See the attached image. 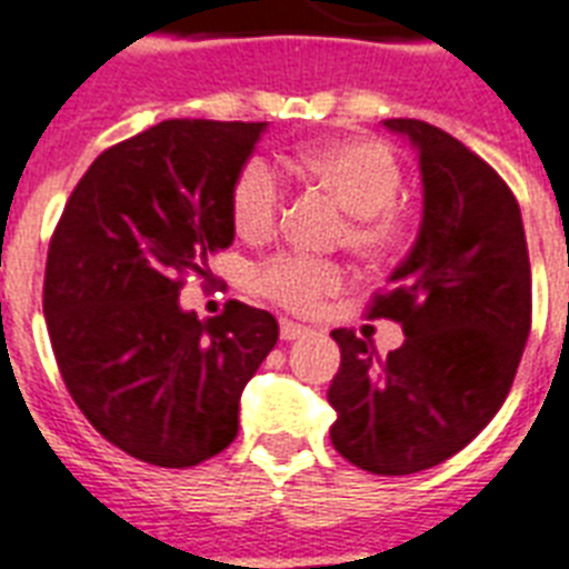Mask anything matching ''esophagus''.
I'll return each instance as SVG.
<instances>
[{
	"label": "esophagus",
	"mask_w": 569,
	"mask_h": 569,
	"mask_svg": "<svg viewBox=\"0 0 569 569\" xmlns=\"http://www.w3.org/2000/svg\"><path fill=\"white\" fill-rule=\"evenodd\" d=\"M312 329L303 327V323H295V321H280V338L283 341H298V338L309 336Z\"/></svg>",
	"instance_id": "obj_1"
}]
</instances>
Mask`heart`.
I'll list each match as a JSON object with an SVG mask.
<instances>
[{
  "label": "heart",
  "mask_w": 569,
  "mask_h": 569,
  "mask_svg": "<svg viewBox=\"0 0 569 569\" xmlns=\"http://www.w3.org/2000/svg\"><path fill=\"white\" fill-rule=\"evenodd\" d=\"M295 173L321 184L350 213L347 242L358 251H379L399 237V213L393 202L402 190V167L393 150L376 138L352 136L323 141L303 150L295 161ZM283 211V184L266 161L254 159L242 167L233 184V228L246 240H260L274 231ZM257 283L269 298L289 309L307 312L323 295L341 286V271L329 262L280 257L262 266Z\"/></svg>",
  "instance_id": "1"
}]
</instances>
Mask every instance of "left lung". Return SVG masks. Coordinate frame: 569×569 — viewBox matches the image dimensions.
Returning <instances> with one entry per match:
<instances>
[{"mask_svg":"<svg viewBox=\"0 0 569 569\" xmlns=\"http://www.w3.org/2000/svg\"><path fill=\"white\" fill-rule=\"evenodd\" d=\"M385 127L413 147L422 176L417 242L370 309L402 323L405 343L379 358L336 329L341 367L327 402L338 455L399 477L455 457L500 410L529 338L532 274L506 181L439 127L417 118Z\"/></svg>","mask_w":569,"mask_h":569,"instance_id":"1","label":"left lung"}]
</instances>
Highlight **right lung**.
<instances>
[{
  "label": "right lung",
  "mask_w": 569,
  "mask_h": 569,
  "mask_svg": "<svg viewBox=\"0 0 569 569\" xmlns=\"http://www.w3.org/2000/svg\"><path fill=\"white\" fill-rule=\"evenodd\" d=\"M269 123L173 118L100 152L49 246L42 312L57 367L112 446L161 469L228 448L240 396L274 350L266 309L199 321L181 274L233 242L231 193Z\"/></svg>",
  "instance_id": "obj_1"
}]
</instances>
